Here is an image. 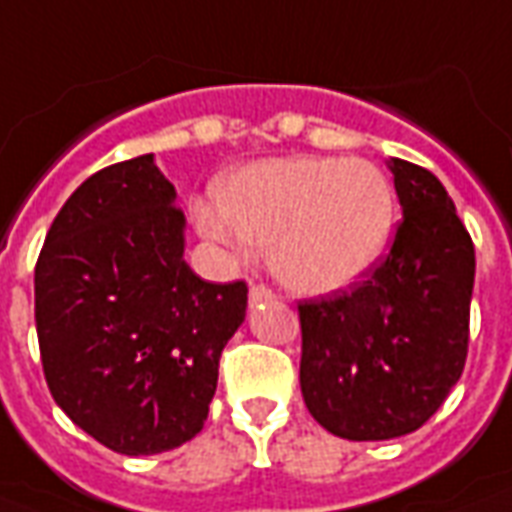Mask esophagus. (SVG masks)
<instances>
[{"label": "esophagus", "instance_id": "34e87169", "mask_svg": "<svg viewBox=\"0 0 512 512\" xmlns=\"http://www.w3.org/2000/svg\"><path fill=\"white\" fill-rule=\"evenodd\" d=\"M272 300H275V292H272L270 286H264V283H253L251 305H261V302H272Z\"/></svg>", "mask_w": 512, "mask_h": 512}]
</instances>
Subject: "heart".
Segmentation results:
<instances>
[{"mask_svg": "<svg viewBox=\"0 0 512 512\" xmlns=\"http://www.w3.org/2000/svg\"><path fill=\"white\" fill-rule=\"evenodd\" d=\"M204 234L270 251L272 272L302 294L338 292L382 259L395 220L390 179L357 158L261 160L220 182Z\"/></svg>", "mask_w": 512, "mask_h": 512, "instance_id": "b5f03b06", "label": "heart"}]
</instances>
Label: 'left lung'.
Segmentation results:
<instances>
[{"label": "left lung", "instance_id": "8db88e82", "mask_svg": "<svg viewBox=\"0 0 512 512\" xmlns=\"http://www.w3.org/2000/svg\"><path fill=\"white\" fill-rule=\"evenodd\" d=\"M387 166L404 210L387 259L349 292L297 305L305 406L352 442L417 431L461 379L469 346L472 237L431 171Z\"/></svg>", "mask_w": 512, "mask_h": 512}]
</instances>
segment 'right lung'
<instances>
[{
  "instance_id": "add662e5",
  "label": "right lung",
  "mask_w": 512,
  "mask_h": 512,
  "mask_svg": "<svg viewBox=\"0 0 512 512\" xmlns=\"http://www.w3.org/2000/svg\"><path fill=\"white\" fill-rule=\"evenodd\" d=\"M182 253L177 190L141 155L84 179L37 259L48 390L114 453H166L199 434L220 352L245 322L248 286L201 281Z\"/></svg>"
}]
</instances>
